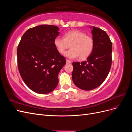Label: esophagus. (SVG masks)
<instances>
[{"mask_svg": "<svg viewBox=\"0 0 132 132\" xmlns=\"http://www.w3.org/2000/svg\"><path fill=\"white\" fill-rule=\"evenodd\" d=\"M66 62H67V64H69V63H71V61H70L69 60H68V59H67Z\"/></svg>", "mask_w": 132, "mask_h": 132, "instance_id": "34e87169", "label": "esophagus"}]
</instances>
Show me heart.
<instances>
[{
  "mask_svg": "<svg viewBox=\"0 0 132 132\" xmlns=\"http://www.w3.org/2000/svg\"><path fill=\"white\" fill-rule=\"evenodd\" d=\"M54 44L61 54L64 53L70 46L71 49L65 53L66 56L70 58L79 57L81 60L88 58L93 52L94 47L93 37L78 30L68 32L64 35L63 38L56 37Z\"/></svg>",
  "mask_w": 132,
  "mask_h": 132,
  "instance_id": "b5f03b06",
  "label": "heart"
}]
</instances>
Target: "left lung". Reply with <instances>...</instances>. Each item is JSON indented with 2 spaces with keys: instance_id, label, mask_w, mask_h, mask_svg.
I'll return each mask as SVG.
<instances>
[{
  "instance_id": "obj_1",
  "label": "left lung",
  "mask_w": 132,
  "mask_h": 132,
  "mask_svg": "<svg viewBox=\"0 0 132 132\" xmlns=\"http://www.w3.org/2000/svg\"><path fill=\"white\" fill-rule=\"evenodd\" d=\"M94 41L93 52L85 61L73 62L72 79L84 90L96 88L105 81L112 64V44L105 31L94 26L91 31Z\"/></svg>"
}]
</instances>
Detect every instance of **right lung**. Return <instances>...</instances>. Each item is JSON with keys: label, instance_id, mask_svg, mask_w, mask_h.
<instances>
[{"label": "right lung", "instance_id": "obj_1", "mask_svg": "<svg viewBox=\"0 0 132 132\" xmlns=\"http://www.w3.org/2000/svg\"><path fill=\"white\" fill-rule=\"evenodd\" d=\"M58 27L42 25L27 30L18 46V67L25 84L35 93H50L58 84L65 58L55 48Z\"/></svg>", "mask_w": 132, "mask_h": 132}]
</instances>
